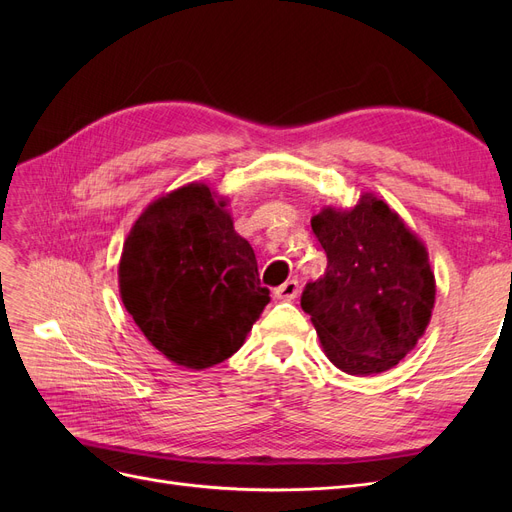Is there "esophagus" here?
Here are the masks:
<instances>
[{"label":"esophagus","instance_id":"34e87169","mask_svg":"<svg viewBox=\"0 0 512 512\" xmlns=\"http://www.w3.org/2000/svg\"><path fill=\"white\" fill-rule=\"evenodd\" d=\"M297 294H299V282L297 280H288L282 286L275 288V297L277 299H284V301L297 299Z\"/></svg>","mask_w":512,"mask_h":512}]
</instances>
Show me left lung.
Returning a JSON list of instances; mask_svg holds the SVG:
<instances>
[{"label":"left lung","mask_w":512,"mask_h":512,"mask_svg":"<svg viewBox=\"0 0 512 512\" xmlns=\"http://www.w3.org/2000/svg\"><path fill=\"white\" fill-rule=\"evenodd\" d=\"M312 230L327 271L305 286L301 307L324 354L350 376L395 367L425 335L436 303L425 243L374 194L352 209L322 207Z\"/></svg>","instance_id":"left-lung-1"}]
</instances>
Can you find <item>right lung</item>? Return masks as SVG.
Segmentation results:
<instances>
[{
	"label": "right lung",
	"instance_id": "right-lung-1",
	"mask_svg": "<svg viewBox=\"0 0 512 512\" xmlns=\"http://www.w3.org/2000/svg\"><path fill=\"white\" fill-rule=\"evenodd\" d=\"M119 294L151 346L188 369L235 354L271 299L226 200L198 181L138 215L123 243Z\"/></svg>",
	"mask_w": 512,
	"mask_h": 512
}]
</instances>
